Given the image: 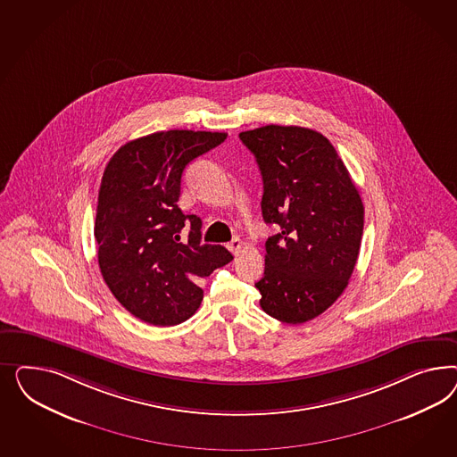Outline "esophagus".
<instances>
[{
  "label": "esophagus",
  "mask_w": 457,
  "mask_h": 457,
  "mask_svg": "<svg viewBox=\"0 0 457 457\" xmlns=\"http://www.w3.org/2000/svg\"><path fill=\"white\" fill-rule=\"evenodd\" d=\"M228 248H229V251L233 253V254H237L239 253V249L243 248V241L241 239H233L231 243H228Z\"/></svg>",
  "instance_id": "esophagus-1"
}]
</instances>
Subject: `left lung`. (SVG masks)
<instances>
[{"label": "left lung", "instance_id": "1", "mask_svg": "<svg viewBox=\"0 0 457 457\" xmlns=\"http://www.w3.org/2000/svg\"><path fill=\"white\" fill-rule=\"evenodd\" d=\"M263 178L264 222L279 233L264 243V277L254 285L264 312L300 325L344 293L359 258L363 204L330 140L296 125L239 134Z\"/></svg>", "mask_w": 457, "mask_h": 457}]
</instances>
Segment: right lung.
Instances as JSON below:
<instances>
[{
  "mask_svg": "<svg viewBox=\"0 0 457 457\" xmlns=\"http://www.w3.org/2000/svg\"><path fill=\"white\" fill-rule=\"evenodd\" d=\"M224 132L164 130L127 142L112 155L98 191L94 235L98 266L112 295L136 319L170 327L203 302L195 285L233 260L220 245H201L203 221L178 206L180 176ZM192 222L187 244L179 229Z\"/></svg>",
  "mask_w": 457,
  "mask_h": 457,
  "instance_id": "1",
  "label": "right lung"
}]
</instances>
